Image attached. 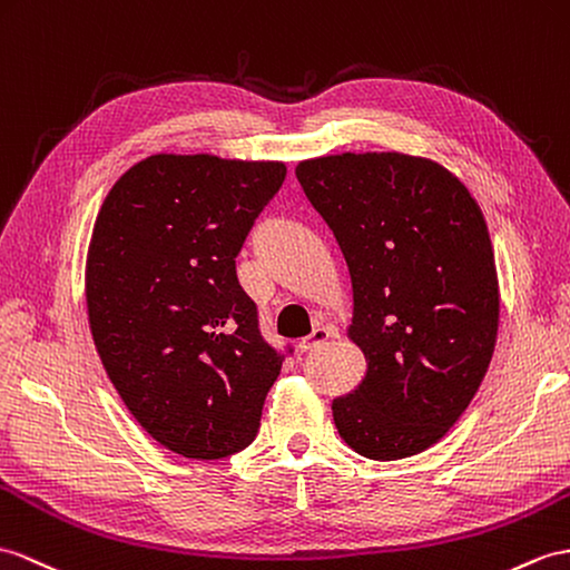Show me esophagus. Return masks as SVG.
Here are the masks:
<instances>
[{
    "label": "esophagus",
    "instance_id": "1",
    "mask_svg": "<svg viewBox=\"0 0 570 570\" xmlns=\"http://www.w3.org/2000/svg\"><path fill=\"white\" fill-rule=\"evenodd\" d=\"M331 328H326V326H316L307 338H302L299 341V348L302 351H314V348H318V345H324L328 338H331Z\"/></svg>",
    "mask_w": 570,
    "mask_h": 570
}]
</instances>
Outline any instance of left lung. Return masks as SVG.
I'll list each match as a JSON object with an SVG mask.
<instances>
[{
	"instance_id": "8db88e82",
	"label": "left lung",
	"mask_w": 570,
	"mask_h": 570,
	"mask_svg": "<svg viewBox=\"0 0 570 570\" xmlns=\"http://www.w3.org/2000/svg\"><path fill=\"white\" fill-rule=\"evenodd\" d=\"M295 174L343 252L348 338L367 360L357 390L333 399V423L367 460L419 454L460 421L495 348L501 293L481 207L445 166L401 151L304 159Z\"/></svg>"
}]
</instances>
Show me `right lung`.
Segmentation results:
<instances>
[{"label": "right lung", "instance_id": "right-lung-1", "mask_svg": "<svg viewBox=\"0 0 570 570\" xmlns=\"http://www.w3.org/2000/svg\"><path fill=\"white\" fill-rule=\"evenodd\" d=\"M285 174L283 161L151 155L96 215L85 271L94 345L135 421L188 460L244 450L281 374L234 258Z\"/></svg>", "mask_w": 570, "mask_h": 570}]
</instances>
